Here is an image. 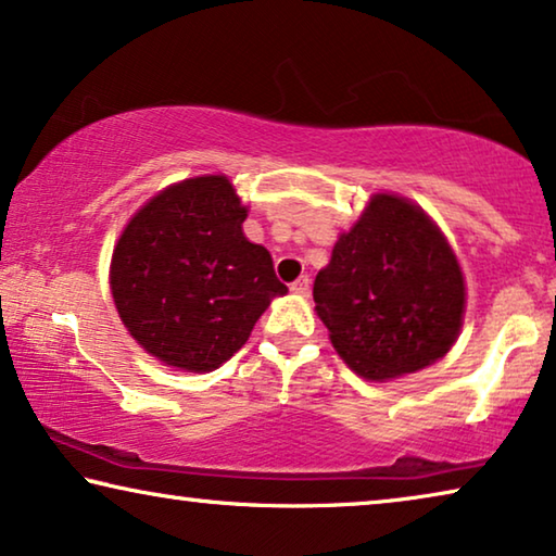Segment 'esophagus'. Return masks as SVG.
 Wrapping results in <instances>:
<instances>
[{
	"instance_id": "obj_1",
	"label": "esophagus",
	"mask_w": 556,
	"mask_h": 556,
	"mask_svg": "<svg viewBox=\"0 0 556 556\" xmlns=\"http://www.w3.org/2000/svg\"><path fill=\"white\" fill-rule=\"evenodd\" d=\"M309 285H312L309 277H300L296 281H292V292L306 296V294H309Z\"/></svg>"
}]
</instances>
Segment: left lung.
<instances>
[{"mask_svg": "<svg viewBox=\"0 0 556 556\" xmlns=\"http://www.w3.org/2000/svg\"><path fill=\"white\" fill-rule=\"evenodd\" d=\"M319 319L339 357L371 382L442 359L464 319V277L427 212L375 194L314 279Z\"/></svg>", "mask_w": 556, "mask_h": 556, "instance_id": "left-lung-1", "label": "left lung"}]
</instances>
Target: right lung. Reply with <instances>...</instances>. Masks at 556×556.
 Wrapping results in <instances>:
<instances>
[{
  "instance_id": "obj_1",
  "label": "right lung",
  "mask_w": 556,
  "mask_h": 556,
  "mask_svg": "<svg viewBox=\"0 0 556 556\" xmlns=\"http://www.w3.org/2000/svg\"><path fill=\"white\" fill-rule=\"evenodd\" d=\"M247 206L225 174L162 189L124 227L110 287L147 354L212 371L242 350L271 296L287 294L271 254L244 237Z\"/></svg>"
}]
</instances>
